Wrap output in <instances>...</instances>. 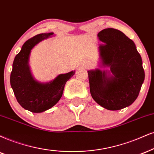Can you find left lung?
Instances as JSON below:
<instances>
[{
    "label": "left lung",
    "mask_w": 154,
    "mask_h": 154,
    "mask_svg": "<svg viewBox=\"0 0 154 154\" xmlns=\"http://www.w3.org/2000/svg\"><path fill=\"white\" fill-rule=\"evenodd\" d=\"M98 37L103 43L98 47L100 66L110 71H88L91 94L104 109H124L135 101L143 83L141 57L134 41L119 30L106 28Z\"/></svg>",
    "instance_id": "obj_1"
}]
</instances>
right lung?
I'll use <instances>...</instances> for the list:
<instances>
[{"instance_id":"right-lung-1","label":"right lung","mask_w":154,"mask_h":154,"mask_svg":"<svg viewBox=\"0 0 154 154\" xmlns=\"http://www.w3.org/2000/svg\"><path fill=\"white\" fill-rule=\"evenodd\" d=\"M53 35L52 32L41 33L28 39L13 60L10 78L11 88L19 104L33 113H41L56 105L61 98L66 83L75 74V71L60 74L48 83L37 81L32 75L28 64L31 50Z\"/></svg>"}]
</instances>
